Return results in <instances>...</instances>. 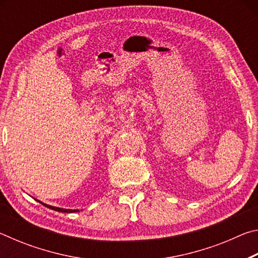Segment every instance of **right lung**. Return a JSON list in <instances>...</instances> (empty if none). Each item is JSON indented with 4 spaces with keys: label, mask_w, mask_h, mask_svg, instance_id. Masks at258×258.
<instances>
[{
    "label": "right lung",
    "mask_w": 258,
    "mask_h": 258,
    "mask_svg": "<svg viewBox=\"0 0 258 258\" xmlns=\"http://www.w3.org/2000/svg\"><path fill=\"white\" fill-rule=\"evenodd\" d=\"M41 203V202H40ZM43 204V203H42ZM45 207L47 208H51L53 209V211L56 212H61V213H74V212H78V209H64V208H59V207H53V206H50V205H46V204H43Z\"/></svg>",
    "instance_id": "right-lung-1"
}]
</instances>
